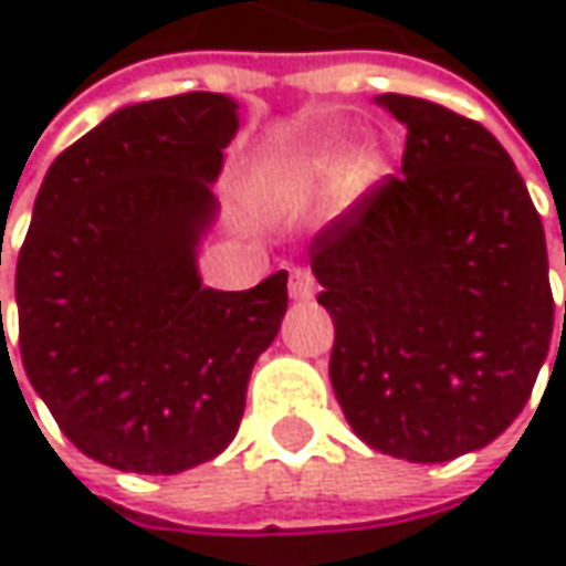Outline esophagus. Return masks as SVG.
Instances as JSON below:
<instances>
[{
  "instance_id": "esophagus-1",
  "label": "esophagus",
  "mask_w": 566,
  "mask_h": 566,
  "mask_svg": "<svg viewBox=\"0 0 566 566\" xmlns=\"http://www.w3.org/2000/svg\"><path fill=\"white\" fill-rule=\"evenodd\" d=\"M291 297L294 301H311L314 297V275L307 269H291Z\"/></svg>"
}]
</instances>
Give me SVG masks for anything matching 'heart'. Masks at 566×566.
I'll list each match as a JSON object with an SVG mask.
<instances>
[{"label":"heart","instance_id":"obj_1","mask_svg":"<svg viewBox=\"0 0 566 566\" xmlns=\"http://www.w3.org/2000/svg\"><path fill=\"white\" fill-rule=\"evenodd\" d=\"M331 164H334V160H331V154H327V157H321V160H314V170H327Z\"/></svg>","mask_w":566,"mask_h":566}]
</instances>
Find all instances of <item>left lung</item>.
Masks as SVG:
<instances>
[{
	"mask_svg": "<svg viewBox=\"0 0 566 566\" xmlns=\"http://www.w3.org/2000/svg\"><path fill=\"white\" fill-rule=\"evenodd\" d=\"M377 101L406 124L402 176L311 242L331 384L370 449L449 462L531 399L554 334L544 226L479 120L409 94Z\"/></svg>",
	"mask_w": 566,
	"mask_h": 566,
	"instance_id": "8db88e82",
	"label": "left lung"
}]
</instances>
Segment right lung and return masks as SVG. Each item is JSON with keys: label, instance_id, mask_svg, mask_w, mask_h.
Listing matches in <instances>:
<instances>
[{"label": "right lung", "instance_id": "right-lung-1", "mask_svg": "<svg viewBox=\"0 0 566 566\" xmlns=\"http://www.w3.org/2000/svg\"><path fill=\"white\" fill-rule=\"evenodd\" d=\"M235 130L222 94L134 104L57 154L39 189L15 265L22 367L61 432L111 469L176 475L219 455L282 327L287 272L249 291L196 275Z\"/></svg>", "mask_w": 566, "mask_h": 566}]
</instances>
